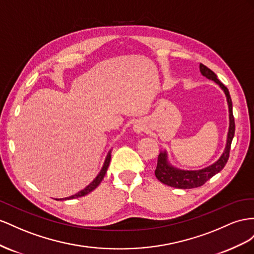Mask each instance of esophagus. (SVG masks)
<instances>
[{
    "instance_id": "1",
    "label": "esophagus",
    "mask_w": 254,
    "mask_h": 254,
    "mask_svg": "<svg viewBox=\"0 0 254 254\" xmlns=\"http://www.w3.org/2000/svg\"><path fill=\"white\" fill-rule=\"evenodd\" d=\"M133 128H134L135 133L141 134L144 131V125L140 121H137V122H135V125L133 126Z\"/></svg>"
}]
</instances>
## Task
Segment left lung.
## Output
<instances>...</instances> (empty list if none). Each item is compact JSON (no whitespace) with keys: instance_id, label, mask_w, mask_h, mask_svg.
Segmentation results:
<instances>
[{"instance_id":"1","label":"left lung","mask_w":254,"mask_h":254,"mask_svg":"<svg viewBox=\"0 0 254 254\" xmlns=\"http://www.w3.org/2000/svg\"><path fill=\"white\" fill-rule=\"evenodd\" d=\"M199 68H200L201 74L208 79H212V81L215 82L217 85H219V87L223 90L224 95L227 97V102L229 107V131L227 135L226 147H224V150L222 152V154L220 155V157L212 165H209L207 167H204L202 169L184 170V169L177 168L170 164L167 151L166 150L161 151V153H159L157 158L155 177L157 178L158 181H161L162 183L175 188H181V190H190V188L202 186L206 182V181L213 178L215 175H217V173L220 172L223 169V167L226 166L229 159L231 143H232V140H233L234 133H235L233 106H232V100H231L228 88L219 81L218 78H217V75L211 69H208L206 66H204V64H200Z\"/></svg>"}]
</instances>
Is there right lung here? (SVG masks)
<instances>
[{"instance_id": "1", "label": "right lung", "mask_w": 254, "mask_h": 254, "mask_svg": "<svg viewBox=\"0 0 254 254\" xmlns=\"http://www.w3.org/2000/svg\"><path fill=\"white\" fill-rule=\"evenodd\" d=\"M111 158H112V150L108 151V153H107V155H106V158H105V162H104V164H103L102 169L100 170L99 175L95 178V180H93L89 185H87L83 190L78 191V192H76V193H74V194H72V195H70V197L63 198V199H61V200H70V199H75V198H79V197H84V195L88 194V193L91 192L93 190H96V188L99 186V184H100L101 182H102V180H103V178H104V176H105V173H106V171H107L108 166H110ZM56 200H57V199H56ZM59 200H60V199H59Z\"/></svg>"}]
</instances>
